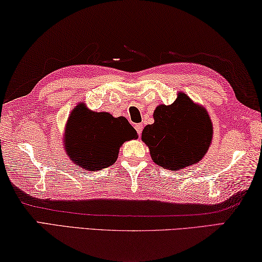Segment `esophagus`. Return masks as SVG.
Returning <instances> with one entry per match:
<instances>
[{
  "label": "esophagus",
  "mask_w": 262,
  "mask_h": 262,
  "mask_svg": "<svg viewBox=\"0 0 262 262\" xmlns=\"http://www.w3.org/2000/svg\"><path fill=\"white\" fill-rule=\"evenodd\" d=\"M135 128H136L137 134H138L139 136H141V132H143V125H141V124H136Z\"/></svg>",
  "instance_id": "1"
}]
</instances>
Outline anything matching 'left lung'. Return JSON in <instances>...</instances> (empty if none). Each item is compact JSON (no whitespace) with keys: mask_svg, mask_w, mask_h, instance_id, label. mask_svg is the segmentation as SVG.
<instances>
[{"mask_svg":"<svg viewBox=\"0 0 262 262\" xmlns=\"http://www.w3.org/2000/svg\"><path fill=\"white\" fill-rule=\"evenodd\" d=\"M154 123L145 126L141 139L153 161L169 170L199 162L212 141L213 125L207 112L180 93L170 105L154 112Z\"/></svg>","mask_w":262,"mask_h":262,"instance_id":"8db88e82","label":"left lung"}]
</instances>
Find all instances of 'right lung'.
Here are the masks:
<instances>
[{
	"label": "right lung",
	"instance_id": "right-lung-1",
	"mask_svg": "<svg viewBox=\"0 0 262 262\" xmlns=\"http://www.w3.org/2000/svg\"><path fill=\"white\" fill-rule=\"evenodd\" d=\"M66 148L73 162L86 170H100L115 163L124 141L137 138L126 118L92 113L79 104L69 118Z\"/></svg>",
	"mask_w": 262,
	"mask_h": 262
}]
</instances>
